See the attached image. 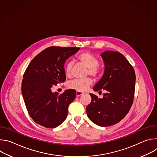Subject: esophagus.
Returning <instances> with one entry per match:
<instances>
[{
	"instance_id": "obj_1",
	"label": "esophagus",
	"mask_w": 157,
	"mask_h": 157,
	"mask_svg": "<svg viewBox=\"0 0 157 157\" xmlns=\"http://www.w3.org/2000/svg\"><path fill=\"white\" fill-rule=\"evenodd\" d=\"M84 94L83 92H81V91H76V96L78 97V96H80L81 95H82Z\"/></svg>"
}]
</instances>
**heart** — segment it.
Here are the masks:
<instances>
[{"label":"heart","instance_id":"b5f03b06","mask_svg":"<svg viewBox=\"0 0 157 157\" xmlns=\"http://www.w3.org/2000/svg\"><path fill=\"white\" fill-rule=\"evenodd\" d=\"M77 59L84 64L87 68L86 74L93 77H97L101 72V68L99 66V59L93 54L84 52L79 53L77 56ZM73 63L68 61L65 65L64 71L67 76H70L71 73ZM93 82L91 78H86L84 79H76L70 81L68 84V87L70 89H74L77 91H85L88 89Z\"/></svg>","mask_w":157,"mask_h":157}]
</instances>
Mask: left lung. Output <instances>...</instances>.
Masks as SVG:
<instances>
[{"label":"left lung","mask_w":157,"mask_h":157,"mask_svg":"<svg viewBox=\"0 0 157 157\" xmlns=\"http://www.w3.org/2000/svg\"><path fill=\"white\" fill-rule=\"evenodd\" d=\"M104 73L94 91L104 89L102 99L90 94L91 102L86 107L88 118L98 125L107 127L119 122L132 105L136 85V73L125 56L117 52L105 51L101 55Z\"/></svg>","instance_id":"1"}]
</instances>
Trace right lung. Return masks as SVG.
<instances>
[{
	"label": "right lung",
	"mask_w": 157,
	"mask_h": 157,
	"mask_svg": "<svg viewBox=\"0 0 157 157\" xmlns=\"http://www.w3.org/2000/svg\"><path fill=\"white\" fill-rule=\"evenodd\" d=\"M78 47H50L38 54L27 68L21 82L22 96L32 119L46 128H55L68 115L69 105L76 96L74 89L59 94L52 87L64 82V64Z\"/></svg>",
	"instance_id": "right-lung-1"
}]
</instances>
